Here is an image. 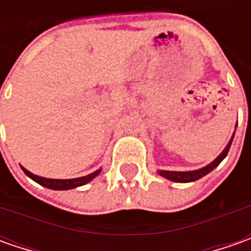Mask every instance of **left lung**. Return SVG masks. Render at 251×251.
I'll list each match as a JSON object with an SVG mask.
<instances>
[{
	"label": "left lung",
	"mask_w": 251,
	"mask_h": 251,
	"mask_svg": "<svg viewBox=\"0 0 251 251\" xmlns=\"http://www.w3.org/2000/svg\"><path fill=\"white\" fill-rule=\"evenodd\" d=\"M235 131H236V127H235ZM233 137H235V132L232 134L230 140L226 144V147L224 148V151L218 155L215 159L212 160L211 163H208L207 166L204 168L197 169V170H187V172H173V170H158L162 177L168 178L170 181H176V183H191V181H196L198 178L204 177L205 175H208L209 172H212L214 169L217 168L218 165L222 162V160L226 158L227 152H229V148L232 145V141H233Z\"/></svg>",
	"instance_id": "8db88e82"
}]
</instances>
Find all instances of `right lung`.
Segmentation results:
<instances>
[{
	"label": "right lung",
	"instance_id": "1",
	"mask_svg": "<svg viewBox=\"0 0 251 251\" xmlns=\"http://www.w3.org/2000/svg\"><path fill=\"white\" fill-rule=\"evenodd\" d=\"M22 170L25 172V175L27 177H30L32 180H34L36 183H39L40 186L47 188H51V190H71V188L81 187L83 184L89 183L91 180L96 177L99 173L101 172V169H98L95 170L93 173L88 175V176H82V177H76V178H47L42 177V176H37V175H33L32 172H29L27 169H25L24 166H21Z\"/></svg>",
	"mask_w": 251,
	"mask_h": 251
}]
</instances>
